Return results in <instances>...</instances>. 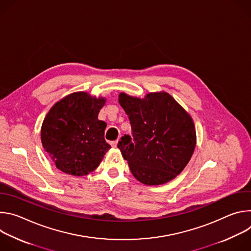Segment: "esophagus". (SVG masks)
Segmentation results:
<instances>
[{"instance_id":"34e87169","label":"esophagus","mask_w":251,"mask_h":251,"mask_svg":"<svg viewBox=\"0 0 251 251\" xmlns=\"http://www.w3.org/2000/svg\"><path fill=\"white\" fill-rule=\"evenodd\" d=\"M117 144H118V140L111 142V146H112V147H116V146H117Z\"/></svg>"}]
</instances>
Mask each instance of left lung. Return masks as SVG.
Wrapping results in <instances>:
<instances>
[{
    "mask_svg": "<svg viewBox=\"0 0 251 251\" xmlns=\"http://www.w3.org/2000/svg\"><path fill=\"white\" fill-rule=\"evenodd\" d=\"M119 103L128 115L131 136L118 142L133 176L149 186L170 182L194 153L196 130L192 117L170 94L149 93L145 98L120 93Z\"/></svg>",
    "mask_w": 251,
    "mask_h": 251,
    "instance_id": "left-lung-1",
    "label": "left lung"
}]
</instances>
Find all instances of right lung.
Instances as JSON below:
<instances>
[{
  "instance_id": "right-lung-1",
  "label": "right lung",
  "mask_w": 251,
  "mask_h": 251,
  "mask_svg": "<svg viewBox=\"0 0 251 251\" xmlns=\"http://www.w3.org/2000/svg\"><path fill=\"white\" fill-rule=\"evenodd\" d=\"M104 103V98L76 92L55 103L47 114L41 132L43 147L61 172L85 176L111 148L104 139L106 123L98 120Z\"/></svg>"
}]
</instances>
